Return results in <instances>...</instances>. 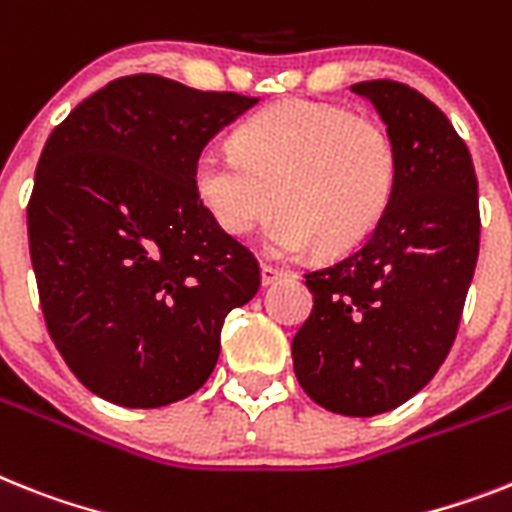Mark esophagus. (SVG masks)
<instances>
[{
  "label": "esophagus",
  "mask_w": 512,
  "mask_h": 512,
  "mask_svg": "<svg viewBox=\"0 0 512 512\" xmlns=\"http://www.w3.org/2000/svg\"><path fill=\"white\" fill-rule=\"evenodd\" d=\"M260 276H263V286H273L278 278H283V270H278V268H273V265L263 263V265H260Z\"/></svg>",
  "instance_id": "esophagus-1"
}]
</instances>
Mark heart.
<instances>
[{"mask_svg": "<svg viewBox=\"0 0 512 512\" xmlns=\"http://www.w3.org/2000/svg\"><path fill=\"white\" fill-rule=\"evenodd\" d=\"M236 153L203 150L192 169L197 200L223 234L265 231L273 255L359 247L395 192L398 150L382 124L330 103L283 101L236 130Z\"/></svg>", "mask_w": 512, "mask_h": 512, "instance_id": "1", "label": "heart"}]
</instances>
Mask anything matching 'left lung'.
<instances>
[{
  "mask_svg": "<svg viewBox=\"0 0 512 512\" xmlns=\"http://www.w3.org/2000/svg\"><path fill=\"white\" fill-rule=\"evenodd\" d=\"M351 90L393 137L398 179L367 242L304 276L315 307L291 356L322 409L377 416L414 398L453 346L479 257V184L466 143L419 90L393 80Z\"/></svg>",
  "mask_w": 512,
  "mask_h": 512,
  "instance_id": "8db88e82",
  "label": "left lung"
}]
</instances>
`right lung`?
Segmentation results:
<instances>
[{"mask_svg":"<svg viewBox=\"0 0 512 512\" xmlns=\"http://www.w3.org/2000/svg\"><path fill=\"white\" fill-rule=\"evenodd\" d=\"M257 98L158 75L111 80L51 132L28 203L46 328L90 393L158 409L203 388L223 320L260 289L197 200L205 145Z\"/></svg>","mask_w":512,"mask_h":512,"instance_id":"right-lung-1","label":"right lung"}]
</instances>
